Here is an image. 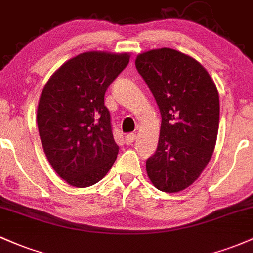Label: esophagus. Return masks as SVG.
<instances>
[{"mask_svg": "<svg viewBox=\"0 0 253 253\" xmlns=\"http://www.w3.org/2000/svg\"><path fill=\"white\" fill-rule=\"evenodd\" d=\"M135 138H137V137H135L134 133H129V134L126 135V138H125V140H126V143L129 145V144H132L133 141L135 140Z\"/></svg>", "mask_w": 253, "mask_h": 253, "instance_id": "34e87169", "label": "esophagus"}]
</instances>
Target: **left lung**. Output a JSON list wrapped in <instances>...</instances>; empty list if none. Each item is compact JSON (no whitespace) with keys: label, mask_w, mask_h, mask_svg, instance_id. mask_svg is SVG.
<instances>
[{"label":"left lung","mask_w":253,"mask_h":253,"mask_svg":"<svg viewBox=\"0 0 253 253\" xmlns=\"http://www.w3.org/2000/svg\"><path fill=\"white\" fill-rule=\"evenodd\" d=\"M135 67L162 116L146 173L162 192H180L198 179L212 156L220 122L217 87L198 61L170 48L141 52Z\"/></svg>","instance_id":"1"}]
</instances>
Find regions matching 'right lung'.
I'll return each instance as SVG.
<instances>
[{"label":"right lung","instance_id":"right-lung-1","mask_svg":"<svg viewBox=\"0 0 253 253\" xmlns=\"http://www.w3.org/2000/svg\"><path fill=\"white\" fill-rule=\"evenodd\" d=\"M128 52L87 51L55 71L41 93L37 124L44 154L74 187L107 175L119 154L104 93L129 62Z\"/></svg>","mask_w":253,"mask_h":253}]
</instances>
